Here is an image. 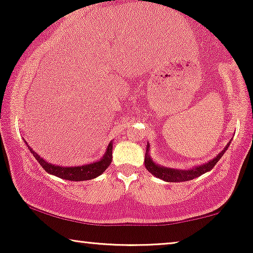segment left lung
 Returning a JSON list of instances; mask_svg holds the SVG:
<instances>
[{
    "mask_svg": "<svg viewBox=\"0 0 253 253\" xmlns=\"http://www.w3.org/2000/svg\"><path fill=\"white\" fill-rule=\"evenodd\" d=\"M229 144H227V146L224 147V150L216 155L213 160H211L206 164L202 166H197V167H193L191 169H184V170H181V169H172V168H167L162 167V166H159L155 164V162L152 160L150 154H148V150H150V144L147 143V148L146 153H145V167L151 174H153L155 177L164 179L166 182H185V181H191V179L199 177L205 172L212 170L214 166L216 165V162L222 158L224 152L227 151V148L229 147Z\"/></svg>",
    "mask_w": 253,
    "mask_h": 253,
    "instance_id": "left-lung-1",
    "label": "left lung"
}]
</instances>
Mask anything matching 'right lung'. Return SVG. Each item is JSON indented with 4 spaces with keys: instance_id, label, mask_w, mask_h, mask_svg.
I'll return each instance as SVG.
<instances>
[{
    "instance_id": "obj_1",
    "label": "right lung",
    "mask_w": 253,
    "mask_h": 253,
    "mask_svg": "<svg viewBox=\"0 0 253 253\" xmlns=\"http://www.w3.org/2000/svg\"><path fill=\"white\" fill-rule=\"evenodd\" d=\"M27 147H29L31 153L33 154V157L37 159V161L41 165V167L48 174L55 175L63 179H68V181H87V179L98 177L99 175H101L109 167L110 162L113 160V141H110L106 150L105 155L99 161L93 162V164L89 165L75 166V167H62V166L58 165L56 166L49 164V162L43 160L42 158H40V155H38L30 146Z\"/></svg>"
}]
</instances>
